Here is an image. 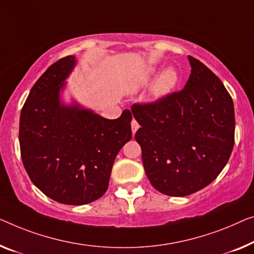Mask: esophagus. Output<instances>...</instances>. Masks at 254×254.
<instances>
[{
	"instance_id": "esophagus-1",
	"label": "esophagus",
	"mask_w": 254,
	"mask_h": 254,
	"mask_svg": "<svg viewBox=\"0 0 254 254\" xmlns=\"http://www.w3.org/2000/svg\"><path fill=\"white\" fill-rule=\"evenodd\" d=\"M139 124H138V122L135 120H132V122H131V128H132V133H135V132H137V130L139 128Z\"/></svg>"
}]
</instances>
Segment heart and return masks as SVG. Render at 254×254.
Segmentation results:
<instances>
[{
    "instance_id": "heart-1",
    "label": "heart",
    "mask_w": 254,
    "mask_h": 254,
    "mask_svg": "<svg viewBox=\"0 0 254 254\" xmlns=\"http://www.w3.org/2000/svg\"><path fill=\"white\" fill-rule=\"evenodd\" d=\"M156 67H149L146 71L145 76L142 78V83L146 84L147 82H149L150 79L156 75ZM179 79L180 76L178 70L175 69V68H168V69L162 71V73L157 76V78L155 79L153 88H151V94H153V97L156 98V99L165 97L166 94H169L175 90L177 84L179 83Z\"/></svg>"
}]
</instances>
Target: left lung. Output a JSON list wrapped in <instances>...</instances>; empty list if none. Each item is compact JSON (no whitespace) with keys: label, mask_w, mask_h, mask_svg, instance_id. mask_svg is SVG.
Instances as JSON below:
<instances>
[{"label":"left lung","mask_w":254,"mask_h":254,"mask_svg":"<svg viewBox=\"0 0 254 254\" xmlns=\"http://www.w3.org/2000/svg\"><path fill=\"white\" fill-rule=\"evenodd\" d=\"M185 88L151 104H134L141 127L135 140L153 187L168 196H187L210 185L228 162L235 137L233 99L199 60L188 56Z\"/></svg>","instance_id":"8db88e82"}]
</instances>
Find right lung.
I'll return each instance as SVG.
<instances>
[{
  "mask_svg": "<svg viewBox=\"0 0 254 254\" xmlns=\"http://www.w3.org/2000/svg\"><path fill=\"white\" fill-rule=\"evenodd\" d=\"M76 65L74 56L58 60L30 90L19 122L21 160L32 183L56 202L83 205L103 196L116 155L132 138L126 109L107 120L60 94Z\"/></svg>",
  "mask_w": 254,
  "mask_h": 254,
  "instance_id": "1",
  "label": "right lung"
}]
</instances>
